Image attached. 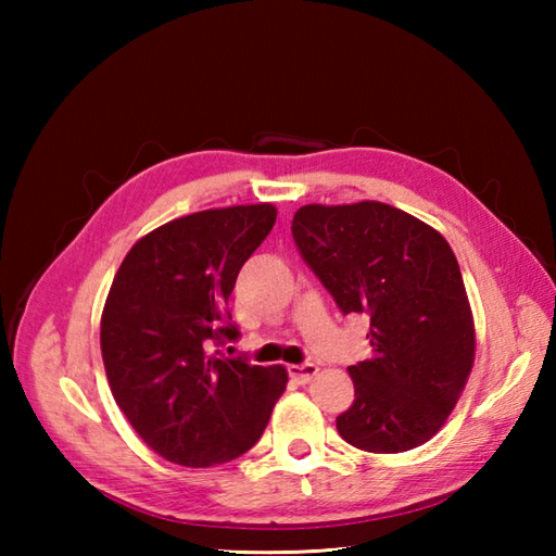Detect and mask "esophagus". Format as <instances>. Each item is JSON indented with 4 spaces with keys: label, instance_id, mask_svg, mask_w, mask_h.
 Wrapping results in <instances>:
<instances>
[{
    "label": "esophagus",
    "instance_id": "obj_1",
    "mask_svg": "<svg viewBox=\"0 0 556 556\" xmlns=\"http://www.w3.org/2000/svg\"><path fill=\"white\" fill-rule=\"evenodd\" d=\"M315 375H317V365H313V363L289 365V377L299 384H308Z\"/></svg>",
    "mask_w": 556,
    "mask_h": 556
}]
</instances>
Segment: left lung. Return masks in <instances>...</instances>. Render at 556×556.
I'll list each match as a JSON object with an SVG mask.
<instances>
[{
    "mask_svg": "<svg viewBox=\"0 0 556 556\" xmlns=\"http://www.w3.org/2000/svg\"><path fill=\"white\" fill-rule=\"evenodd\" d=\"M291 233L341 313L370 315L372 356L349 368L356 401L337 418L339 434L372 454L432 440L476 361L473 313L452 245L377 200L303 205Z\"/></svg>",
    "mask_w": 556,
    "mask_h": 556,
    "instance_id": "8db88e82",
    "label": "left lung"
}]
</instances>
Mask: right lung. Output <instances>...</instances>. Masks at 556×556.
Wrapping results in <instances>:
<instances>
[{
  "label": "right lung",
  "instance_id": "add662e5",
  "mask_svg": "<svg viewBox=\"0 0 556 556\" xmlns=\"http://www.w3.org/2000/svg\"><path fill=\"white\" fill-rule=\"evenodd\" d=\"M271 203L193 212L146 233L114 275L100 349L116 406L172 464H227L265 432L285 394V365L210 353L236 339L229 296L275 227Z\"/></svg>",
  "mask_w": 556,
  "mask_h": 556
}]
</instances>
